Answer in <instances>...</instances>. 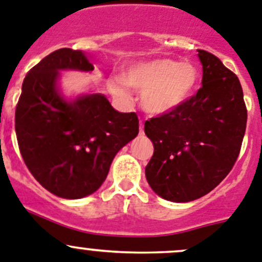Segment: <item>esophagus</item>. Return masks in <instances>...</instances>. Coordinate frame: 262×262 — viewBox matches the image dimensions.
I'll list each match as a JSON object with an SVG mask.
<instances>
[{
  "label": "esophagus",
  "mask_w": 262,
  "mask_h": 262,
  "mask_svg": "<svg viewBox=\"0 0 262 262\" xmlns=\"http://www.w3.org/2000/svg\"><path fill=\"white\" fill-rule=\"evenodd\" d=\"M139 133H141V134L143 133V123H142V121L139 123Z\"/></svg>",
  "instance_id": "obj_1"
}]
</instances>
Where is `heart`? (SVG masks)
Listing matches in <instances>:
<instances>
[{
    "label": "heart",
    "instance_id": "b5f03b06",
    "mask_svg": "<svg viewBox=\"0 0 262 262\" xmlns=\"http://www.w3.org/2000/svg\"><path fill=\"white\" fill-rule=\"evenodd\" d=\"M200 70L191 62L172 58H155L129 66L123 79L110 82L115 95L125 98V85L141 92L139 103L143 111L163 116L176 111L191 99L200 84Z\"/></svg>",
    "mask_w": 262,
    "mask_h": 262
}]
</instances>
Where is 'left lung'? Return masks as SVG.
<instances>
[{
    "label": "left lung",
    "instance_id": "left-lung-1",
    "mask_svg": "<svg viewBox=\"0 0 262 262\" xmlns=\"http://www.w3.org/2000/svg\"><path fill=\"white\" fill-rule=\"evenodd\" d=\"M202 88L176 111L145 123L154 145L146 180L163 199L187 203L204 196L229 174L247 124L239 79L221 60L198 50Z\"/></svg>",
    "mask_w": 262,
    "mask_h": 262
}]
</instances>
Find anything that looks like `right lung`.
Wrapping results in <instances>:
<instances>
[{
    "label": "right lung",
    "instance_id": "1",
    "mask_svg": "<svg viewBox=\"0 0 262 262\" xmlns=\"http://www.w3.org/2000/svg\"><path fill=\"white\" fill-rule=\"evenodd\" d=\"M93 70L84 51H53L27 73L16 106L15 132L24 163L41 186L63 199L97 191L115 155L138 134L137 115L116 111L106 95L63 94L60 72Z\"/></svg>",
    "mask_w": 262,
    "mask_h": 262
}]
</instances>
